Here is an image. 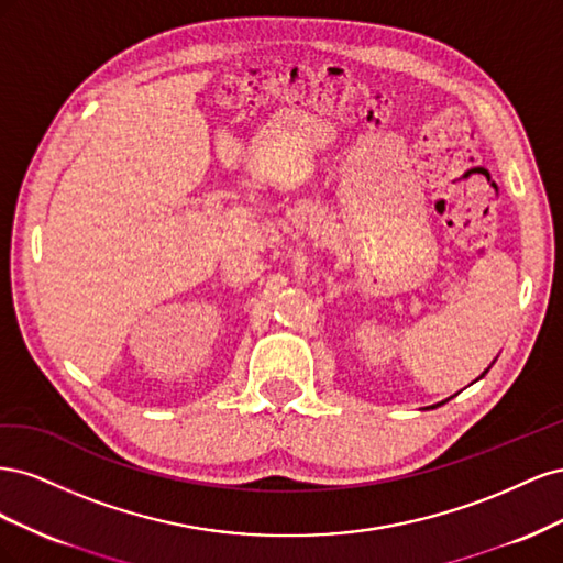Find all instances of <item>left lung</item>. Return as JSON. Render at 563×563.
I'll list each match as a JSON object with an SVG mask.
<instances>
[{
	"mask_svg": "<svg viewBox=\"0 0 563 563\" xmlns=\"http://www.w3.org/2000/svg\"><path fill=\"white\" fill-rule=\"evenodd\" d=\"M488 368H490V366H488ZM488 368H486V371H484V373H482V376H479V378H476V380H482V378H484V376H486V373H488ZM476 380H474V383H476ZM453 397H455V395H453ZM453 397H449V399H453ZM449 399H444V401H439V404H434V406H430V408H437V406H441V404H446V401H449Z\"/></svg>",
	"mask_w": 563,
	"mask_h": 563,
	"instance_id": "left-lung-1",
	"label": "left lung"
}]
</instances>
